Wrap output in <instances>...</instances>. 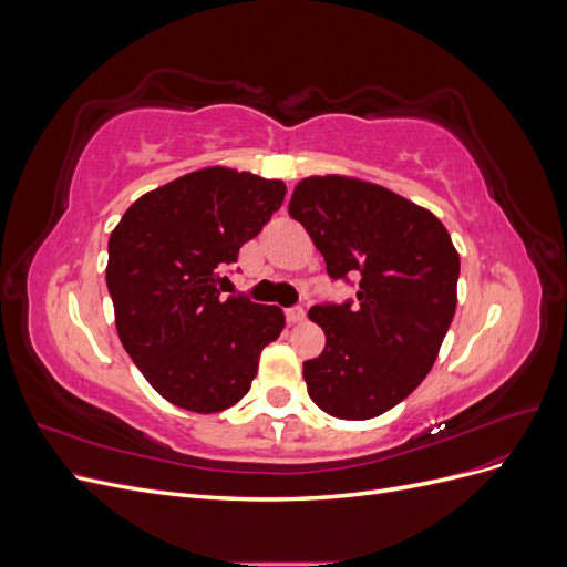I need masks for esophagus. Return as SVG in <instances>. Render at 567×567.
<instances>
[{
	"label": "esophagus",
	"instance_id": "esophagus-1",
	"mask_svg": "<svg viewBox=\"0 0 567 567\" xmlns=\"http://www.w3.org/2000/svg\"><path fill=\"white\" fill-rule=\"evenodd\" d=\"M286 319H288V323H300V321H305V310H302L300 305L288 307V310H286Z\"/></svg>",
	"mask_w": 567,
	"mask_h": 567
}]
</instances>
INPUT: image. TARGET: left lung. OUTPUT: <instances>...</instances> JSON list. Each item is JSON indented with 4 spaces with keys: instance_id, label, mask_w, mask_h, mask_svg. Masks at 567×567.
<instances>
[{
    "instance_id": "8db88e82",
    "label": "left lung",
    "mask_w": 567,
    "mask_h": 567,
    "mask_svg": "<svg viewBox=\"0 0 567 567\" xmlns=\"http://www.w3.org/2000/svg\"><path fill=\"white\" fill-rule=\"evenodd\" d=\"M288 213L331 279H359L357 302L310 310L326 348L302 367L307 392L336 419L381 416L421 385L454 319L461 262L450 231L390 188L342 175L302 179Z\"/></svg>"
}]
</instances>
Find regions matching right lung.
Here are the masks:
<instances>
[{
	"label": "right lung",
	"instance_id": "add662e5",
	"mask_svg": "<svg viewBox=\"0 0 567 567\" xmlns=\"http://www.w3.org/2000/svg\"><path fill=\"white\" fill-rule=\"evenodd\" d=\"M284 196L281 179L203 167L136 198L113 229L106 284L120 342L175 406L215 414L236 404L284 331L281 307L217 288Z\"/></svg>",
	"mask_w": 567,
	"mask_h": 567
}]
</instances>
